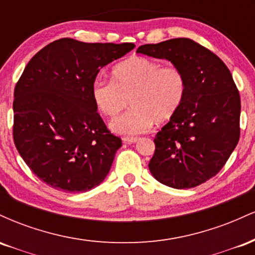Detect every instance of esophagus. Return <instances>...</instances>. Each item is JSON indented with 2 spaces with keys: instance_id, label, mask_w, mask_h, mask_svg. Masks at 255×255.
Wrapping results in <instances>:
<instances>
[{
  "instance_id": "obj_1",
  "label": "esophagus",
  "mask_w": 255,
  "mask_h": 255,
  "mask_svg": "<svg viewBox=\"0 0 255 255\" xmlns=\"http://www.w3.org/2000/svg\"><path fill=\"white\" fill-rule=\"evenodd\" d=\"M122 140H124V142H126V144H133V142L137 141V137L136 136H124L122 137Z\"/></svg>"
}]
</instances>
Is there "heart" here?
I'll return each instance as SVG.
<instances>
[{"instance_id": "obj_1", "label": "heart", "mask_w": 255, "mask_h": 255, "mask_svg": "<svg viewBox=\"0 0 255 255\" xmlns=\"http://www.w3.org/2000/svg\"><path fill=\"white\" fill-rule=\"evenodd\" d=\"M111 77V81L96 79L91 93L96 108L107 118L118 115L129 102L130 109L110 124L111 129L124 135L145 133L153 122L170 121L182 107L188 90L181 67L164 66L144 56L119 63Z\"/></svg>"}]
</instances>
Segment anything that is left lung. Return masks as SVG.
Masks as SVG:
<instances>
[{
    "label": "left lung",
    "instance_id": "obj_1",
    "mask_svg": "<svg viewBox=\"0 0 255 255\" xmlns=\"http://www.w3.org/2000/svg\"><path fill=\"white\" fill-rule=\"evenodd\" d=\"M136 52L169 60L183 69L188 81L181 109L154 137L151 174L177 189L206 182L221 171L240 139L241 99L230 71L217 55L189 38L145 44Z\"/></svg>",
    "mask_w": 255,
    "mask_h": 255
}]
</instances>
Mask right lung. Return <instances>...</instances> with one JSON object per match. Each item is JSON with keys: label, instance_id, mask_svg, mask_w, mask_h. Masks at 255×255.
Returning <instances> with one entry per match:
<instances>
[{"label": "right lung", "instance_id": "1", "mask_svg": "<svg viewBox=\"0 0 255 255\" xmlns=\"http://www.w3.org/2000/svg\"><path fill=\"white\" fill-rule=\"evenodd\" d=\"M134 46L62 38L25 67L14 89V144L33 174L52 188L86 192L109 172L122 140L107 128L91 90L102 67Z\"/></svg>", "mask_w": 255, "mask_h": 255}]
</instances>
